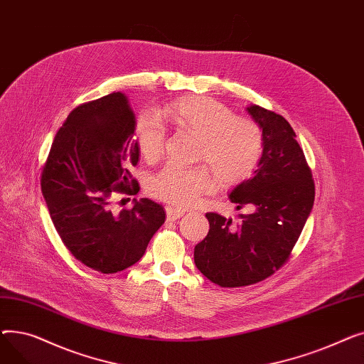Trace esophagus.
<instances>
[{"instance_id": "esophagus-1", "label": "esophagus", "mask_w": 364, "mask_h": 364, "mask_svg": "<svg viewBox=\"0 0 364 364\" xmlns=\"http://www.w3.org/2000/svg\"><path fill=\"white\" fill-rule=\"evenodd\" d=\"M183 214H184V209H181V208H172V206L166 208V218L169 221L178 220L180 217H183Z\"/></svg>"}]
</instances>
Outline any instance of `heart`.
I'll use <instances>...</instances> for the list:
<instances>
[{
	"label": "heart",
	"instance_id": "b5f03b06",
	"mask_svg": "<svg viewBox=\"0 0 364 364\" xmlns=\"http://www.w3.org/2000/svg\"><path fill=\"white\" fill-rule=\"evenodd\" d=\"M159 118L180 131L198 137L196 159L205 161L224 184L250 177L258 165L264 139L261 128L247 118L236 117L225 105L209 97H184L159 110ZM165 131L156 121L143 118L137 127V143L146 161H156L164 149ZM211 169L198 166H165L149 183L151 196L190 206L215 188Z\"/></svg>",
	"mask_w": 364,
	"mask_h": 364
}]
</instances>
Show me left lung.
<instances>
[{"mask_svg": "<svg viewBox=\"0 0 364 364\" xmlns=\"http://www.w3.org/2000/svg\"><path fill=\"white\" fill-rule=\"evenodd\" d=\"M247 113L262 129L264 150L254 176L228 198L247 206L240 223L208 213L209 232L195 246L198 270L223 288H237L272 276L288 261L314 203V181L291 124L251 105Z\"/></svg>", "mask_w": 364, "mask_h": 364, "instance_id": "1", "label": "left lung"}]
</instances>
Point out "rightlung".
Listing matches in <instances>:
<instances>
[{"mask_svg":"<svg viewBox=\"0 0 364 364\" xmlns=\"http://www.w3.org/2000/svg\"><path fill=\"white\" fill-rule=\"evenodd\" d=\"M136 114L121 91L75 107L57 131L43 168L41 190L51 221L70 254L105 274L144 255L165 223L162 205L134 199L114 213V193L137 195L129 168L139 164Z\"/></svg>","mask_w":364,"mask_h":364,"instance_id":"1","label":"right lung"}]
</instances>
